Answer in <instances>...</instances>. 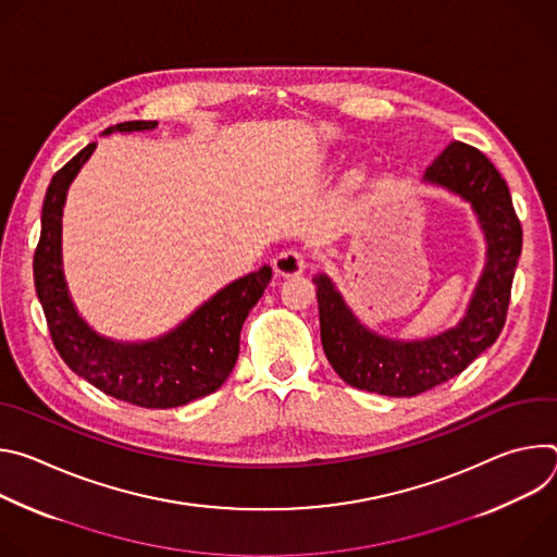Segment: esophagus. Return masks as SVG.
Instances as JSON below:
<instances>
[{
    "instance_id": "34e87169",
    "label": "esophagus",
    "mask_w": 557,
    "mask_h": 557,
    "mask_svg": "<svg viewBox=\"0 0 557 557\" xmlns=\"http://www.w3.org/2000/svg\"><path fill=\"white\" fill-rule=\"evenodd\" d=\"M273 269L282 277L299 275L306 269V256L301 251H282L280 256H275Z\"/></svg>"
}]
</instances>
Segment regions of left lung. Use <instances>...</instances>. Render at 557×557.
I'll list each match as a JSON object with an SVG mask.
<instances>
[{"instance_id":"left-lung-1","label":"left lung","mask_w":557,"mask_h":557,"mask_svg":"<svg viewBox=\"0 0 557 557\" xmlns=\"http://www.w3.org/2000/svg\"><path fill=\"white\" fill-rule=\"evenodd\" d=\"M423 178L471 202L487 237L485 271L456 329L423 342L379 337L359 324L329 275L312 277L322 346L333 370L348 385L385 396H417L432 389L460 374L498 339L522 251V226L509 187L481 149L449 143Z\"/></svg>"}]
</instances>
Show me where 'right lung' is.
<instances>
[{
	"label": "right lung",
	"instance_id": "obj_1",
	"mask_svg": "<svg viewBox=\"0 0 557 557\" xmlns=\"http://www.w3.org/2000/svg\"><path fill=\"white\" fill-rule=\"evenodd\" d=\"M151 127L156 121H125L103 134ZM92 151L95 143L86 145L52 176L41 209L33 271L52 344L72 372L119 401L149 410L185 406L215 392L231 374L240 355L243 324L271 282V267L235 280L161 339L116 344L99 337L76 314L61 271L65 191Z\"/></svg>",
	"mask_w": 557,
	"mask_h": 557
}]
</instances>
